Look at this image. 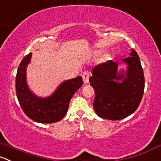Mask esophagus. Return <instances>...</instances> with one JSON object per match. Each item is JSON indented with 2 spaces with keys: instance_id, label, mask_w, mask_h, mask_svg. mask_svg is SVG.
<instances>
[{
  "instance_id": "34e87169",
  "label": "esophagus",
  "mask_w": 161,
  "mask_h": 161,
  "mask_svg": "<svg viewBox=\"0 0 161 161\" xmlns=\"http://www.w3.org/2000/svg\"><path fill=\"white\" fill-rule=\"evenodd\" d=\"M90 72L89 71H84V73L82 74V79H83L84 84H87L89 82V79H90Z\"/></svg>"
}]
</instances>
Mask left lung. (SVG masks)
Returning a JSON list of instances; mask_svg holds the SVG:
<instances>
[{
    "label": "left lung",
    "instance_id": "obj_1",
    "mask_svg": "<svg viewBox=\"0 0 161 161\" xmlns=\"http://www.w3.org/2000/svg\"><path fill=\"white\" fill-rule=\"evenodd\" d=\"M130 57L122 61L126 70H118L117 62L97 65L89 81L95 90L93 108L98 116L119 120L135 112L144 93L145 79L138 53L130 49Z\"/></svg>",
    "mask_w": 161,
    "mask_h": 161
}]
</instances>
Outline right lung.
<instances>
[{
	"instance_id": "add662e5",
	"label": "right lung",
	"mask_w": 161,
	"mask_h": 161,
	"mask_svg": "<svg viewBox=\"0 0 161 161\" xmlns=\"http://www.w3.org/2000/svg\"><path fill=\"white\" fill-rule=\"evenodd\" d=\"M32 53L26 55L17 70L15 79L16 96L24 113L37 123L58 122L68 112L71 97L83 84L82 76L68 79L58 86L49 97H38L29 88L26 82V68L31 63Z\"/></svg>"
}]
</instances>
